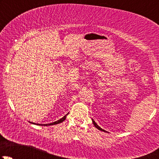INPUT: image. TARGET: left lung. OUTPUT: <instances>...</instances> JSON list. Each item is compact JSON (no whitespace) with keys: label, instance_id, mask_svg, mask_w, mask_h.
<instances>
[{"label":"left lung","instance_id":"8db88e82","mask_svg":"<svg viewBox=\"0 0 159 159\" xmlns=\"http://www.w3.org/2000/svg\"><path fill=\"white\" fill-rule=\"evenodd\" d=\"M92 122H93V124H94V126H95V128H97V129H98V130H101V131H104V130H103V129H102V128H100V127H99V126H98V125H97V124H96V123H95V121H94V120H93V119H92Z\"/></svg>","mask_w":159,"mask_h":159}]
</instances>
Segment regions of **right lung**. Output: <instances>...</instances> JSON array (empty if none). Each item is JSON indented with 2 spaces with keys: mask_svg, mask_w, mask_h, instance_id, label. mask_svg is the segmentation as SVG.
<instances>
[{
  "mask_svg": "<svg viewBox=\"0 0 159 159\" xmlns=\"http://www.w3.org/2000/svg\"><path fill=\"white\" fill-rule=\"evenodd\" d=\"M67 115H68V114H67ZM67 115H65V116L63 117V118H61V119H59V120H57V121H54V122H52V123H50V124H45V125H41V124H37V125H44V126H48V125H57V124H59V123H61L62 121H65V119H66V116H67ZM33 124H34V123H33Z\"/></svg>",
  "mask_w": 159,
  "mask_h": 159,
  "instance_id": "1",
  "label": "right lung"
}]
</instances>
